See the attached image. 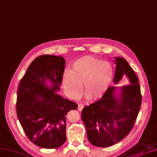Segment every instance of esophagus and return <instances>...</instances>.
<instances>
[{"label": "esophagus", "instance_id": "34e87169", "mask_svg": "<svg viewBox=\"0 0 157 157\" xmlns=\"http://www.w3.org/2000/svg\"><path fill=\"white\" fill-rule=\"evenodd\" d=\"M83 109V105H81V104H79L78 105V110L81 112Z\"/></svg>", "mask_w": 157, "mask_h": 157}]
</instances>
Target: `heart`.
Here are the masks:
<instances>
[{"instance_id": "b5f03b06", "label": "heart", "mask_w": 157, "mask_h": 157, "mask_svg": "<svg viewBox=\"0 0 157 157\" xmlns=\"http://www.w3.org/2000/svg\"><path fill=\"white\" fill-rule=\"evenodd\" d=\"M113 78L114 68L110 62L85 56L74 62L72 70L64 71L62 83L66 95L71 99L81 97L83 84L86 98L97 101L105 95Z\"/></svg>"}]
</instances>
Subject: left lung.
<instances>
[{
  "mask_svg": "<svg viewBox=\"0 0 157 157\" xmlns=\"http://www.w3.org/2000/svg\"><path fill=\"white\" fill-rule=\"evenodd\" d=\"M114 59L113 82L118 84L125 75L129 84L110 87L103 97L84 107L82 113L88 140L96 147H110L123 140L133 128L141 108L142 97L136 74L123 58Z\"/></svg>",
  "mask_w": 157,
  "mask_h": 157,
  "instance_id": "obj_1",
  "label": "left lung"
}]
</instances>
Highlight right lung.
I'll return each mask as SVG.
<instances>
[{"label": "right lung", "instance_id": "right-lung-1", "mask_svg": "<svg viewBox=\"0 0 157 157\" xmlns=\"http://www.w3.org/2000/svg\"><path fill=\"white\" fill-rule=\"evenodd\" d=\"M65 64L60 56L36 58L17 89V118L29 140L42 148L56 149L64 144L66 116L78 109L77 104L56 93L60 89Z\"/></svg>", "mask_w": 157, "mask_h": 157}]
</instances>
